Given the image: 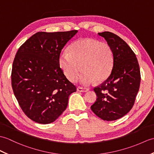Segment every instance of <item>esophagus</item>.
Instances as JSON below:
<instances>
[{
  "instance_id": "obj_1",
  "label": "esophagus",
  "mask_w": 154,
  "mask_h": 154,
  "mask_svg": "<svg viewBox=\"0 0 154 154\" xmlns=\"http://www.w3.org/2000/svg\"><path fill=\"white\" fill-rule=\"evenodd\" d=\"M77 91L78 92H87L88 91V88H83V87H79L77 88Z\"/></svg>"
}]
</instances>
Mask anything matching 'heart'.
Segmentation results:
<instances>
[{"instance_id": "b5f03b06", "label": "heart", "mask_w": 154, "mask_h": 154, "mask_svg": "<svg viewBox=\"0 0 154 154\" xmlns=\"http://www.w3.org/2000/svg\"><path fill=\"white\" fill-rule=\"evenodd\" d=\"M59 66L71 81H75L80 72L78 81L88 85L96 81H102L108 77L113 66V53L110 46L93 38H81L73 42L68 52H62Z\"/></svg>"}]
</instances>
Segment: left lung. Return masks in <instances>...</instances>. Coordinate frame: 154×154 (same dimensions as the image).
Wrapping results in <instances>:
<instances>
[{
  "mask_svg": "<svg viewBox=\"0 0 154 154\" xmlns=\"http://www.w3.org/2000/svg\"><path fill=\"white\" fill-rule=\"evenodd\" d=\"M98 34L112 49L113 66L108 78L94 88L97 99L91 108L100 119L114 121L133 108L140 87V67L135 54L122 38L109 31Z\"/></svg>",
  "mask_w": 154,
  "mask_h": 154,
  "instance_id": "left-lung-1",
  "label": "left lung"
}]
</instances>
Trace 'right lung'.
<instances>
[{"label": "right lung", "instance_id": "add662e5", "mask_svg": "<svg viewBox=\"0 0 154 154\" xmlns=\"http://www.w3.org/2000/svg\"><path fill=\"white\" fill-rule=\"evenodd\" d=\"M77 32H38L16 53L11 77L14 94L25 114L35 122H54L66 110L69 95L76 92L58 60Z\"/></svg>", "mask_w": 154, "mask_h": 154}]
</instances>
